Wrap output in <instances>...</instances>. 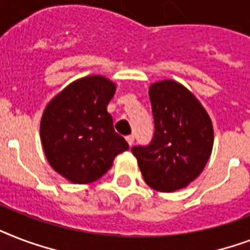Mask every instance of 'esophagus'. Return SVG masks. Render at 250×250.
Wrapping results in <instances>:
<instances>
[{
  "instance_id": "esophagus-1",
  "label": "esophagus",
  "mask_w": 250,
  "mask_h": 250,
  "mask_svg": "<svg viewBox=\"0 0 250 250\" xmlns=\"http://www.w3.org/2000/svg\"><path fill=\"white\" fill-rule=\"evenodd\" d=\"M125 140H127V143H128L129 146H132L133 143H135V137H133L132 135H129V136L125 137Z\"/></svg>"
}]
</instances>
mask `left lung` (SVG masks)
I'll list each match as a JSON object with an SVG mask.
<instances>
[{
  "label": "left lung",
  "mask_w": 250,
  "mask_h": 250,
  "mask_svg": "<svg viewBox=\"0 0 250 250\" xmlns=\"http://www.w3.org/2000/svg\"><path fill=\"white\" fill-rule=\"evenodd\" d=\"M154 135L132 154L150 188L174 192L186 188L205 168L213 150L211 119L192 92L175 80L149 88Z\"/></svg>",
  "instance_id": "1"
}]
</instances>
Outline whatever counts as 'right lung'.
<instances>
[{
  "instance_id": "right-lung-1",
  "label": "right lung",
  "mask_w": 250,
  "mask_h": 250,
  "mask_svg": "<svg viewBox=\"0 0 250 250\" xmlns=\"http://www.w3.org/2000/svg\"><path fill=\"white\" fill-rule=\"evenodd\" d=\"M115 89L104 76H85L68 84L45 107L40 123L45 157L68 182H96L128 149L107 113Z\"/></svg>"
}]
</instances>
